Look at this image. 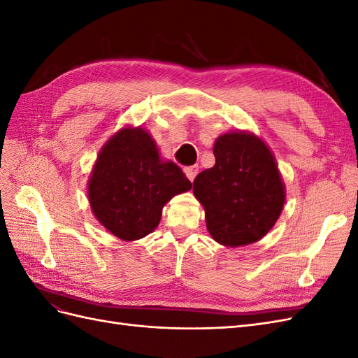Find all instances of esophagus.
<instances>
[{
    "instance_id": "1",
    "label": "esophagus",
    "mask_w": 358,
    "mask_h": 358,
    "mask_svg": "<svg viewBox=\"0 0 358 358\" xmlns=\"http://www.w3.org/2000/svg\"><path fill=\"white\" fill-rule=\"evenodd\" d=\"M183 171H185V175H187V178L192 182L194 179H196V176H197V173H199V167L197 166H191V167H185L183 169Z\"/></svg>"
}]
</instances>
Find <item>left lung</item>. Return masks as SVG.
<instances>
[{
    "instance_id": "left-lung-1",
    "label": "left lung",
    "mask_w": 358,
    "mask_h": 358,
    "mask_svg": "<svg viewBox=\"0 0 358 358\" xmlns=\"http://www.w3.org/2000/svg\"><path fill=\"white\" fill-rule=\"evenodd\" d=\"M213 155L215 166L192 182L208 231L224 246L255 243L272 230L285 204L275 155L262 137L241 129L216 138Z\"/></svg>"
}]
</instances>
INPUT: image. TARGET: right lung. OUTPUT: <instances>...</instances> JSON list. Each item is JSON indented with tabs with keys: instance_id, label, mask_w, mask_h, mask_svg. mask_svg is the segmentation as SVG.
<instances>
[{
	"instance_id": "obj_1",
	"label": "right lung",
	"mask_w": 358,
	"mask_h": 358,
	"mask_svg": "<svg viewBox=\"0 0 358 358\" xmlns=\"http://www.w3.org/2000/svg\"><path fill=\"white\" fill-rule=\"evenodd\" d=\"M191 189L179 166L162 159L142 127H122L101 148L88 180L91 210L104 229L124 242L152 233L162 208Z\"/></svg>"
}]
</instances>
